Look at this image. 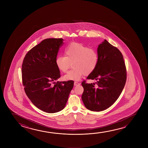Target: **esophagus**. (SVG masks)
I'll return each mask as SVG.
<instances>
[{"label": "esophagus", "instance_id": "esophagus-1", "mask_svg": "<svg viewBox=\"0 0 148 148\" xmlns=\"http://www.w3.org/2000/svg\"><path fill=\"white\" fill-rule=\"evenodd\" d=\"M80 83H79V82H74V86H78V85H80Z\"/></svg>", "mask_w": 148, "mask_h": 148}]
</instances>
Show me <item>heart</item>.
I'll return each mask as SVG.
<instances>
[{
  "mask_svg": "<svg viewBox=\"0 0 148 148\" xmlns=\"http://www.w3.org/2000/svg\"><path fill=\"white\" fill-rule=\"evenodd\" d=\"M65 55L56 59V64L59 70L66 73L73 63V69L64 76L65 80L77 81L82 75H88L97 66L99 57L95 49L89 48L82 44L73 42L64 49Z\"/></svg>",
  "mask_w": 148,
  "mask_h": 148,
  "instance_id": "heart-1",
  "label": "heart"
}]
</instances>
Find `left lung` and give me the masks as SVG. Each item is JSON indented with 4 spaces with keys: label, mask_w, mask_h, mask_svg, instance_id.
Returning <instances> with one entry per match:
<instances>
[{
    "label": "left lung",
    "mask_w": 148,
    "mask_h": 148,
    "mask_svg": "<svg viewBox=\"0 0 148 148\" xmlns=\"http://www.w3.org/2000/svg\"><path fill=\"white\" fill-rule=\"evenodd\" d=\"M97 55V66L87 78L97 82H82V102L88 109L93 112L103 111L111 106L121 95L126 80L123 57L116 47L105 40L98 46Z\"/></svg>",
    "instance_id": "8db88e82"
}]
</instances>
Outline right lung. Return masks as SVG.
Returning <instances> with one entry per match:
<instances>
[{"label":"right lung","mask_w":148,"mask_h":148,"mask_svg":"<svg viewBox=\"0 0 148 148\" xmlns=\"http://www.w3.org/2000/svg\"><path fill=\"white\" fill-rule=\"evenodd\" d=\"M61 38L45 39L25 55L22 66L25 91L34 105L43 112L55 113L66 106L74 81L57 82L60 77L56 59Z\"/></svg>","instance_id":"1"}]
</instances>
